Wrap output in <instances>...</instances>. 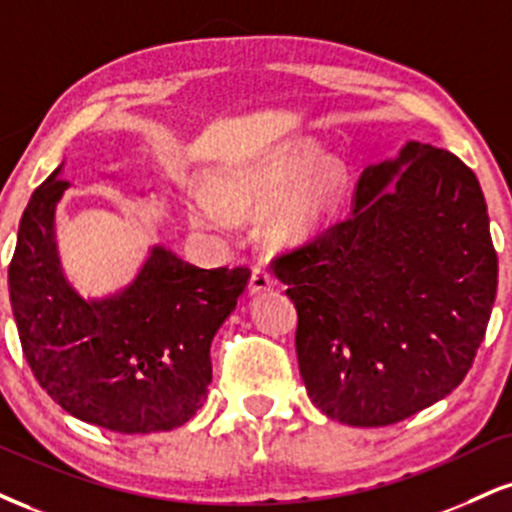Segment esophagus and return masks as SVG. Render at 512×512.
Here are the masks:
<instances>
[{"label":"esophagus","instance_id":"obj_1","mask_svg":"<svg viewBox=\"0 0 512 512\" xmlns=\"http://www.w3.org/2000/svg\"><path fill=\"white\" fill-rule=\"evenodd\" d=\"M274 288V279L267 269L255 267L250 274V293H264V291H272Z\"/></svg>","mask_w":512,"mask_h":512}]
</instances>
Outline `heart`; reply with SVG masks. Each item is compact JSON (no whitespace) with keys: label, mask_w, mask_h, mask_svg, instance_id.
<instances>
[{"label":"heart","mask_w":512,"mask_h":512,"mask_svg":"<svg viewBox=\"0 0 512 512\" xmlns=\"http://www.w3.org/2000/svg\"><path fill=\"white\" fill-rule=\"evenodd\" d=\"M319 164L322 155L315 147H298L260 169L231 171L214 186L217 196L212 190H195L188 197L190 221L197 229L231 231L236 226V214H257L274 205L310 178ZM336 193V171H322L291 195V200L269 219V236L276 240H295L312 233L331 212Z\"/></svg>","instance_id":"1"}]
</instances>
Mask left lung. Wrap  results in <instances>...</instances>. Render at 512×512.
Listing matches in <instances>:
<instances>
[{"label":"left lung","instance_id":"left-lung-1","mask_svg":"<svg viewBox=\"0 0 512 512\" xmlns=\"http://www.w3.org/2000/svg\"><path fill=\"white\" fill-rule=\"evenodd\" d=\"M348 219L272 260L298 310L312 403L386 427L446 398L482 346L498 257L484 193L448 150L408 143L367 166Z\"/></svg>","mask_w":512,"mask_h":512}]
</instances>
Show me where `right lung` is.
I'll use <instances>...</instances> for the list:
<instances>
[{"label": "right lung", "mask_w": 512, "mask_h": 512, "mask_svg": "<svg viewBox=\"0 0 512 512\" xmlns=\"http://www.w3.org/2000/svg\"><path fill=\"white\" fill-rule=\"evenodd\" d=\"M59 171L30 195L9 264L23 355L78 420L119 434L181 427L205 403L209 346L250 269H200L157 245L131 286L83 300L61 274L54 243V209L69 188Z\"/></svg>", "instance_id": "add662e5"}]
</instances>
